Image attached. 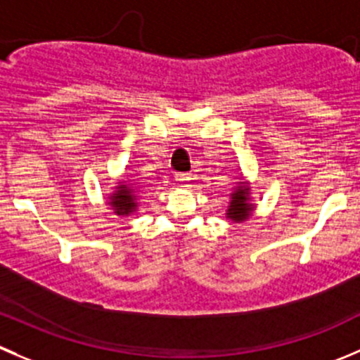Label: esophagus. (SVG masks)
Listing matches in <instances>:
<instances>
[{
  "mask_svg": "<svg viewBox=\"0 0 360 360\" xmlns=\"http://www.w3.org/2000/svg\"><path fill=\"white\" fill-rule=\"evenodd\" d=\"M190 179H191L190 174H177V176H176L177 183H188Z\"/></svg>",
  "mask_w": 360,
  "mask_h": 360,
  "instance_id": "obj_1",
  "label": "esophagus"
}]
</instances>
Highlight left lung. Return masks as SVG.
I'll return each mask as SVG.
<instances>
[{
	"label": "left lung",
	"instance_id": "left-lung-1",
	"mask_svg": "<svg viewBox=\"0 0 360 360\" xmlns=\"http://www.w3.org/2000/svg\"><path fill=\"white\" fill-rule=\"evenodd\" d=\"M248 211H251V205L248 204V193L243 188H237L236 193H232V202L226 214L236 221H243L248 218Z\"/></svg>",
	"mask_w": 360,
	"mask_h": 360
}]
</instances>
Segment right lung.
<instances>
[{"label": "right lung", "mask_w": 360, "mask_h": 360, "mask_svg": "<svg viewBox=\"0 0 360 360\" xmlns=\"http://www.w3.org/2000/svg\"><path fill=\"white\" fill-rule=\"evenodd\" d=\"M114 207H116L117 214H130L131 211H135L137 207V198H135L134 191L130 188H127V184L121 186V191L114 193V200H112Z\"/></svg>", "instance_id": "right-lung-1"}]
</instances>
